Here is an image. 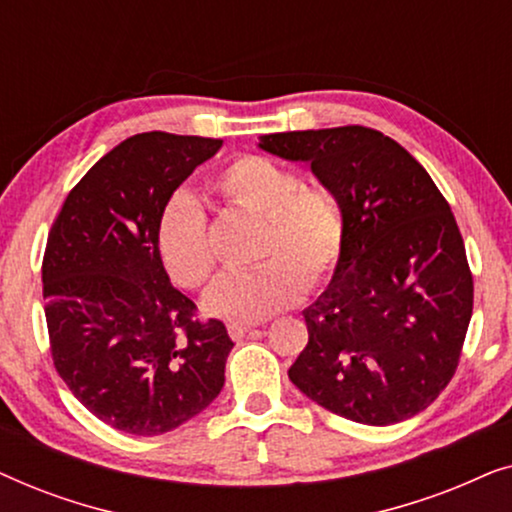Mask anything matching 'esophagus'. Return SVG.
I'll use <instances>...</instances> for the list:
<instances>
[{
	"label": "esophagus",
	"mask_w": 512,
	"mask_h": 512,
	"mask_svg": "<svg viewBox=\"0 0 512 512\" xmlns=\"http://www.w3.org/2000/svg\"><path fill=\"white\" fill-rule=\"evenodd\" d=\"M251 331H254V328H251L249 324H230L228 326V333H230V338H233V340H242L244 335L251 333Z\"/></svg>",
	"instance_id": "1"
}]
</instances>
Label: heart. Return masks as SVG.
Segmentation results:
<instances>
[{
    "label": "heart",
    "instance_id": "1",
    "mask_svg": "<svg viewBox=\"0 0 512 512\" xmlns=\"http://www.w3.org/2000/svg\"><path fill=\"white\" fill-rule=\"evenodd\" d=\"M228 205L258 216L251 261L244 272H226L205 293V312L233 324H256L286 310L300 293L319 289L338 268L347 223L338 198L305 186L289 165L268 156H240L212 179ZM160 263L184 289H200L214 272L207 216L186 193L165 202L156 223Z\"/></svg>",
    "mask_w": 512,
    "mask_h": 512
}]
</instances>
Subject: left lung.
<instances>
[{"label": "left lung", "instance_id": "8db88e82", "mask_svg": "<svg viewBox=\"0 0 512 512\" xmlns=\"http://www.w3.org/2000/svg\"><path fill=\"white\" fill-rule=\"evenodd\" d=\"M258 146L310 163L347 223L331 284L303 312L310 340L291 382L359 424L415 417L450 384L473 314L450 205L429 172L373 128L275 132Z\"/></svg>", "mask_w": 512, "mask_h": 512}]
</instances>
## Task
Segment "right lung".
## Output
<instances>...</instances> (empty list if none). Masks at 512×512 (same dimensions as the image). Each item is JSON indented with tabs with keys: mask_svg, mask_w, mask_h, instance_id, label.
<instances>
[{
	"mask_svg": "<svg viewBox=\"0 0 512 512\" xmlns=\"http://www.w3.org/2000/svg\"><path fill=\"white\" fill-rule=\"evenodd\" d=\"M221 139L142 132L90 167L48 233L41 282L53 366L104 424L160 436L226 382L219 319H195L156 249L158 214Z\"/></svg>",
	"mask_w": 512,
	"mask_h": 512,
	"instance_id": "obj_1",
	"label": "right lung"
}]
</instances>
